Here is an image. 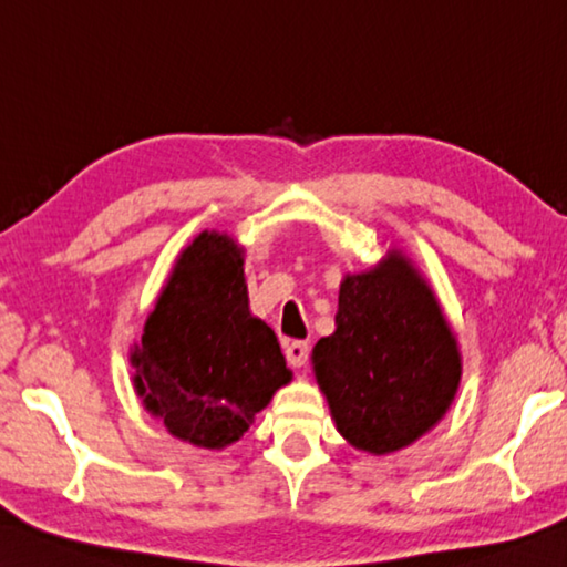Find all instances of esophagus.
Instances as JSON below:
<instances>
[{
  "label": "esophagus",
  "instance_id": "obj_1",
  "mask_svg": "<svg viewBox=\"0 0 567 567\" xmlns=\"http://www.w3.org/2000/svg\"><path fill=\"white\" fill-rule=\"evenodd\" d=\"M285 357H287V361H290V365L299 369V365H305L309 359V343L307 341H287Z\"/></svg>",
  "mask_w": 567,
  "mask_h": 567
}]
</instances>
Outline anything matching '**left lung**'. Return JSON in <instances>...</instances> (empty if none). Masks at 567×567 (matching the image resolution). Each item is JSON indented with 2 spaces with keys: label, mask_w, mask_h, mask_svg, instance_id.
Instances as JSON below:
<instances>
[{
  "label": "left lung",
  "mask_w": 567,
  "mask_h": 567,
  "mask_svg": "<svg viewBox=\"0 0 567 567\" xmlns=\"http://www.w3.org/2000/svg\"><path fill=\"white\" fill-rule=\"evenodd\" d=\"M312 365L343 440L371 454L413 445L457 393L462 359L440 302L401 250L347 275L334 334Z\"/></svg>",
  "instance_id": "8db88e82"
}]
</instances>
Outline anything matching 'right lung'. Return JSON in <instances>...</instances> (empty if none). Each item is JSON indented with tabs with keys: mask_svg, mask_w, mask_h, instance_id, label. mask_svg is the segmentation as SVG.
Segmentation results:
<instances>
[{
	"mask_svg": "<svg viewBox=\"0 0 567 567\" xmlns=\"http://www.w3.org/2000/svg\"><path fill=\"white\" fill-rule=\"evenodd\" d=\"M130 363L144 408L206 450L238 442L292 381L275 331L250 315L243 250L216 230L182 250Z\"/></svg>",
	"mask_w": 567,
	"mask_h": 567,
	"instance_id": "1",
	"label": "right lung"
}]
</instances>
